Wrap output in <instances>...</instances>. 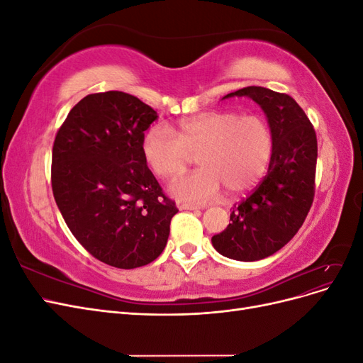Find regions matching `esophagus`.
Returning a JSON list of instances; mask_svg holds the SVG:
<instances>
[{"label":"esophagus","mask_w":363,"mask_h":363,"mask_svg":"<svg viewBox=\"0 0 363 363\" xmlns=\"http://www.w3.org/2000/svg\"><path fill=\"white\" fill-rule=\"evenodd\" d=\"M177 207L180 208V211H196V208H199V206L189 204V203H182V201H177Z\"/></svg>","instance_id":"esophagus-1"}]
</instances>
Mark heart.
Segmentation results:
<instances>
[{"mask_svg": "<svg viewBox=\"0 0 363 363\" xmlns=\"http://www.w3.org/2000/svg\"><path fill=\"white\" fill-rule=\"evenodd\" d=\"M175 137L164 125L150 127L140 142L142 157L156 177L174 180L196 156L200 171L171 184L180 200L211 201L223 194L239 196L252 189L267 172L274 136L259 115L212 111L182 119Z\"/></svg>", "mask_w": 363, "mask_h": 363, "instance_id": "obj_1", "label": "heart"}]
</instances>
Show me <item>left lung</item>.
<instances>
[{
	"mask_svg": "<svg viewBox=\"0 0 363 363\" xmlns=\"http://www.w3.org/2000/svg\"><path fill=\"white\" fill-rule=\"evenodd\" d=\"M248 96L267 115L274 150L265 179L235 206L230 224L212 238L213 248L228 259L255 262L286 245L311 211L318 157L316 135L292 96L248 86L225 98Z\"/></svg>",
	"mask_w": 363,
	"mask_h": 363,
	"instance_id": "1",
	"label": "left lung"
}]
</instances>
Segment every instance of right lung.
I'll list each match as a JSON object with an SVG mask.
<instances>
[{
    "label": "right lung",
    "mask_w": 363,
    "mask_h": 363,
    "mask_svg": "<svg viewBox=\"0 0 363 363\" xmlns=\"http://www.w3.org/2000/svg\"><path fill=\"white\" fill-rule=\"evenodd\" d=\"M157 112L108 91L77 103L52 147L54 200L75 239L107 265L133 269L160 256L179 212L142 157Z\"/></svg>",
    "instance_id": "obj_1"
}]
</instances>
